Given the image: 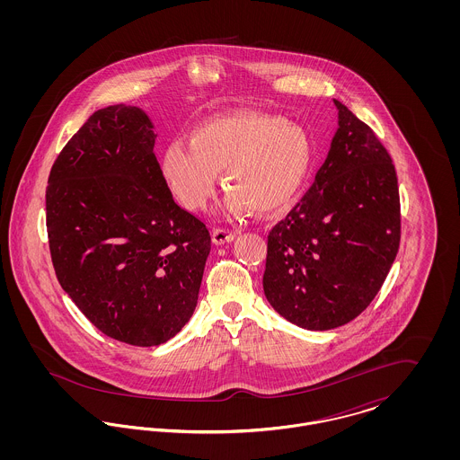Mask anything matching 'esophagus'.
Instances as JSON below:
<instances>
[{
    "mask_svg": "<svg viewBox=\"0 0 460 460\" xmlns=\"http://www.w3.org/2000/svg\"><path fill=\"white\" fill-rule=\"evenodd\" d=\"M236 238V233L226 229V227H216L212 231V240L216 244H224V243H229Z\"/></svg>",
    "mask_w": 460,
    "mask_h": 460,
    "instance_id": "esophagus-1",
    "label": "esophagus"
}]
</instances>
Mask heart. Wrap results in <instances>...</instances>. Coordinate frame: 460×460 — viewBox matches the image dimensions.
Masks as SVG:
<instances>
[{
	"label": "heart",
	"instance_id": "obj_1",
	"mask_svg": "<svg viewBox=\"0 0 460 460\" xmlns=\"http://www.w3.org/2000/svg\"><path fill=\"white\" fill-rule=\"evenodd\" d=\"M312 158L302 128L263 111H234L198 124L188 143L171 141L160 169L172 195L190 210L207 207L222 172L229 190L224 210L241 217L286 207L302 190Z\"/></svg>",
	"mask_w": 460,
	"mask_h": 460
}]
</instances>
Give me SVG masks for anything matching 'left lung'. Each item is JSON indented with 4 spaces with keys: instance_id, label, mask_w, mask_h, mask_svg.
<instances>
[{
    "instance_id": "1",
    "label": "left lung",
    "mask_w": 460,
    "mask_h": 460,
    "mask_svg": "<svg viewBox=\"0 0 460 460\" xmlns=\"http://www.w3.org/2000/svg\"><path fill=\"white\" fill-rule=\"evenodd\" d=\"M315 181L267 238L263 293L289 323L312 331L347 324L381 289L400 246L392 156L343 103Z\"/></svg>"
}]
</instances>
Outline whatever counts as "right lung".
Returning <instances> with one entry per match:
<instances>
[{"label": "right lung", "instance_id": "right-lung-1", "mask_svg": "<svg viewBox=\"0 0 460 460\" xmlns=\"http://www.w3.org/2000/svg\"><path fill=\"white\" fill-rule=\"evenodd\" d=\"M137 107L94 111L57 156L46 229L58 283L94 328L132 347L174 338L198 302L205 222L181 208Z\"/></svg>", "mask_w": 460, "mask_h": 460}]
</instances>
